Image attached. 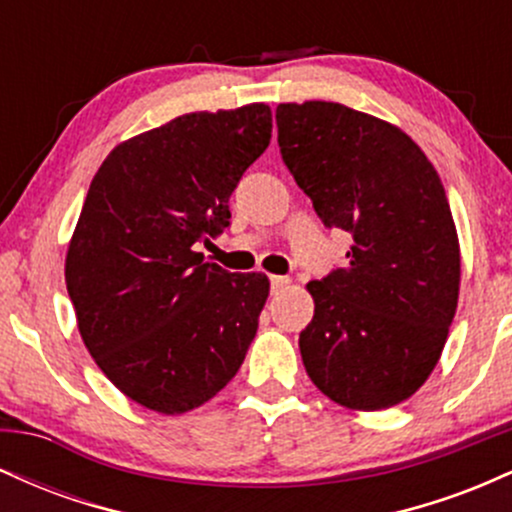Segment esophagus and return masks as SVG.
<instances>
[{
  "label": "esophagus",
  "instance_id": "esophagus-1",
  "mask_svg": "<svg viewBox=\"0 0 512 512\" xmlns=\"http://www.w3.org/2000/svg\"><path fill=\"white\" fill-rule=\"evenodd\" d=\"M269 284H272V293H279L291 284V279L289 276H269Z\"/></svg>",
  "mask_w": 512,
  "mask_h": 512
}]
</instances>
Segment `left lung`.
Here are the masks:
<instances>
[{
    "instance_id": "1",
    "label": "left lung",
    "mask_w": 512,
    "mask_h": 512,
    "mask_svg": "<svg viewBox=\"0 0 512 512\" xmlns=\"http://www.w3.org/2000/svg\"><path fill=\"white\" fill-rule=\"evenodd\" d=\"M276 127L315 214L354 238L346 267L308 284L303 366L342 407L404 402L436 368L460 293L443 182L402 129L342 103H281Z\"/></svg>"
}]
</instances>
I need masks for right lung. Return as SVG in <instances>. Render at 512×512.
<instances>
[{"label": "right lung", "instance_id": "right-lung-1", "mask_svg": "<svg viewBox=\"0 0 512 512\" xmlns=\"http://www.w3.org/2000/svg\"><path fill=\"white\" fill-rule=\"evenodd\" d=\"M272 139L264 103L190 113L127 139L91 180L64 279L88 354L158 414L209 402L255 339L269 279L202 262L228 199Z\"/></svg>", "mask_w": 512, "mask_h": 512}]
</instances>
